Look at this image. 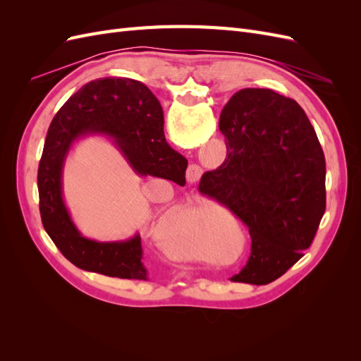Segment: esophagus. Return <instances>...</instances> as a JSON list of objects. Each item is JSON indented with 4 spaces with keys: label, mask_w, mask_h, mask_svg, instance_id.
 I'll return each mask as SVG.
<instances>
[{
    "label": "esophagus",
    "mask_w": 361,
    "mask_h": 361,
    "mask_svg": "<svg viewBox=\"0 0 361 361\" xmlns=\"http://www.w3.org/2000/svg\"><path fill=\"white\" fill-rule=\"evenodd\" d=\"M202 174H203V169L200 166H197V164H192V166H190V169H188L187 178L190 182H195L202 178Z\"/></svg>",
    "instance_id": "obj_1"
}]
</instances>
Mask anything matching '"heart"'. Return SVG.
<instances>
[{"instance_id":"1","label":"heart","mask_w":361,"mask_h":361,"mask_svg":"<svg viewBox=\"0 0 361 361\" xmlns=\"http://www.w3.org/2000/svg\"><path fill=\"white\" fill-rule=\"evenodd\" d=\"M238 223V218L215 204L197 202L173 203L162 211L158 224V241L167 253L183 259H200L203 243L220 248L232 239L226 223Z\"/></svg>"}]
</instances>
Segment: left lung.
Masks as SVG:
<instances>
[{"label":"left lung","instance_id":"left-lung-1","mask_svg":"<svg viewBox=\"0 0 361 361\" xmlns=\"http://www.w3.org/2000/svg\"><path fill=\"white\" fill-rule=\"evenodd\" d=\"M227 155L199 191L248 226L251 253L231 280L267 285L302 257L325 212V158L302 108L268 89H244L220 116Z\"/></svg>","mask_w":361,"mask_h":361}]
</instances>
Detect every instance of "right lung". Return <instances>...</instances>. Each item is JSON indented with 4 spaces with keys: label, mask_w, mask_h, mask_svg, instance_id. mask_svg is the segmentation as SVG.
<instances>
[{
    "label": "right lung",
    "mask_w": 361,
    "mask_h": 361,
    "mask_svg": "<svg viewBox=\"0 0 361 361\" xmlns=\"http://www.w3.org/2000/svg\"><path fill=\"white\" fill-rule=\"evenodd\" d=\"M99 134L113 141L138 176L183 183L188 161L164 137V114L155 94L130 78L85 84L54 117L39 162L37 188L42 224L75 267L129 280H147L140 235L101 243L81 235L63 200V167L76 140Z\"/></svg>",
    "instance_id": "1"
}]
</instances>
